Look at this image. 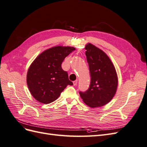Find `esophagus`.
Returning <instances> with one entry per match:
<instances>
[{"instance_id":"obj_1","label":"esophagus","mask_w":147,"mask_h":147,"mask_svg":"<svg viewBox=\"0 0 147 147\" xmlns=\"http://www.w3.org/2000/svg\"><path fill=\"white\" fill-rule=\"evenodd\" d=\"M73 83H74V86H76L77 84V83H78V80H77L73 82Z\"/></svg>"}]
</instances>
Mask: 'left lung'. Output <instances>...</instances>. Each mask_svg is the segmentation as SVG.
Segmentation results:
<instances>
[{"mask_svg": "<svg viewBox=\"0 0 147 147\" xmlns=\"http://www.w3.org/2000/svg\"><path fill=\"white\" fill-rule=\"evenodd\" d=\"M85 55L90 69V85L85 92L80 91L83 102L91 107H98L112 99L117 91L118 77L109 56L91 43L85 46Z\"/></svg>", "mask_w": 147, "mask_h": 147, "instance_id": "left-lung-1", "label": "left lung"}]
</instances>
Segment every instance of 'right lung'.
Returning a JSON list of instances; mask_svg holds the SVG:
<instances>
[{"label":"right lung","instance_id":"add662e5","mask_svg":"<svg viewBox=\"0 0 147 147\" xmlns=\"http://www.w3.org/2000/svg\"><path fill=\"white\" fill-rule=\"evenodd\" d=\"M75 50L71 47H52L39 55L31 64L28 71L27 84L37 100L50 104L58 98L67 86L73 85L61 64Z\"/></svg>","mask_w":147,"mask_h":147}]
</instances>
